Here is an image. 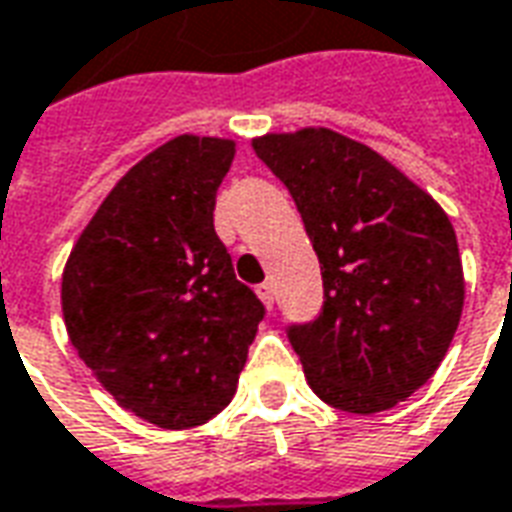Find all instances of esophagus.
<instances>
[{
  "label": "esophagus",
  "mask_w": 512,
  "mask_h": 512,
  "mask_svg": "<svg viewBox=\"0 0 512 512\" xmlns=\"http://www.w3.org/2000/svg\"><path fill=\"white\" fill-rule=\"evenodd\" d=\"M257 296H260V301L266 304L268 310L274 307V285H271V282H263V285H257Z\"/></svg>",
  "instance_id": "1"
}]
</instances>
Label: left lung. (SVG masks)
<instances>
[{"label":"left lung","mask_w":512,"mask_h":512,"mask_svg":"<svg viewBox=\"0 0 512 512\" xmlns=\"http://www.w3.org/2000/svg\"><path fill=\"white\" fill-rule=\"evenodd\" d=\"M252 147L288 186L321 260L323 310L290 345L323 403L378 414L425 384L463 312L450 216L373 147L332 128L263 134Z\"/></svg>","instance_id":"8db88e82"}]
</instances>
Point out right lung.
Returning a JSON list of instances; mask_svg holds the SVG:
<instances>
[{
    "label": "right lung",
    "mask_w": 512,
    "mask_h": 512,
    "mask_svg": "<svg viewBox=\"0 0 512 512\" xmlns=\"http://www.w3.org/2000/svg\"><path fill=\"white\" fill-rule=\"evenodd\" d=\"M233 139L180 134L136 161L98 205L62 271L76 354L117 406L164 430L233 400L263 304L213 230Z\"/></svg>",
    "instance_id": "obj_1"
}]
</instances>
